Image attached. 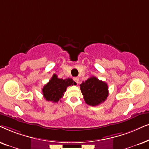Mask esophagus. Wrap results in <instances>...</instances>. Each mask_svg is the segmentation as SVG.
Returning <instances> with one entry per match:
<instances>
[{
    "mask_svg": "<svg viewBox=\"0 0 149 149\" xmlns=\"http://www.w3.org/2000/svg\"><path fill=\"white\" fill-rule=\"evenodd\" d=\"M73 80H74L75 82L77 83V84H78V82H79V78H78V77H75V78H73Z\"/></svg>",
    "mask_w": 149,
    "mask_h": 149,
    "instance_id": "1",
    "label": "esophagus"
}]
</instances>
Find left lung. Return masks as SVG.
<instances>
[{
  "mask_svg": "<svg viewBox=\"0 0 149 149\" xmlns=\"http://www.w3.org/2000/svg\"><path fill=\"white\" fill-rule=\"evenodd\" d=\"M85 102L91 106H96L104 102L108 96L107 83L93 76L82 82L80 85Z\"/></svg>",
  "mask_w": 149,
  "mask_h": 149,
  "instance_id": "left-lung-1",
  "label": "left lung"
}]
</instances>
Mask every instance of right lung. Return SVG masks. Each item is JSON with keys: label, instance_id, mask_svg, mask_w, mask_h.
Instances as JSON below:
<instances>
[{"label": "right lung", "instance_id": "add662e5", "mask_svg": "<svg viewBox=\"0 0 149 149\" xmlns=\"http://www.w3.org/2000/svg\"><path fill=\"white\" fill-rule=\"evenodd\" d=\"M76 85V83L71 78H58L56 74L53 75L50 80L43 87L42 93L47 101L57 103L63 97L64 93L69 86Z\"/></svg>", "mask_w": 149, "mask_h": 149}]
</instances>
